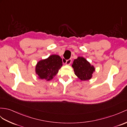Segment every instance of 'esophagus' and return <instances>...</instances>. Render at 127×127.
Masks as SVG:
<instances>
[{
  "label": "esophagus",
  "mask_w": 127,
  "mask_h": 127,
  "mask_svg": "<svg viewBox=\"0 0 127 127\" xmlns=\"http://www.w3.org/2000/svg\"><path fill=\"white\" fill-rule=\"evenodd\" d=\"M71 63H72V59H68L66 61L65 64H67V65H69V64H71Z\"/></svg>",
  "instance_id": "esophagus-1"
}]
</instances>
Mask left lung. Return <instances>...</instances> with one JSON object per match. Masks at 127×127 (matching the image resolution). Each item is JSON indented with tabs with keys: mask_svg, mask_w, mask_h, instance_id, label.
I'll return each instance as SVG.
<instances>
[{
	"mask_svg": "<svg viewBox=\"0 0 127 127\" xmlns=\"http://www.w3.org/2000/svg\"><path fill=\"white\" fill-rule=\"evenodd\" d=\"M74 74L81 81H86L92 79L95 68L90 63L81 57H78L72 64Z\"/></svg>",
	"mask_w": 127,
	"mask_h": 127,
	"instance_id": "obj_1",
	"label": "left lung"
}]
</instances>
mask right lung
<instances>
[{"instance_id": "add662e5", "label": "right lung", "mask_w": 127, "mask_h": 127, "mask_svg": "<svg viewBox=\"0 0 127 127\" xmlns=\"http://www.w3.org/2000/svg\"><path fill=\"white\" fill-rule=\"evenodd\" d=\"M62 66V59L58 55L53 54L40 60L35 66V73L40 79L50 81L58 74Z\"/></svg>"}]
</instances>
